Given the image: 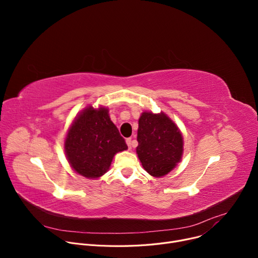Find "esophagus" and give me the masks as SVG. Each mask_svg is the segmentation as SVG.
<instances>
[{"instance_id":"34e87169","label":"esophagus","mask_w":258,"mask_h":258,"mask_svg":"<svg viewBox=\"0 0 258 258\" xmlns=\"http://www.w3.org/2000/svg\"><path fill=\"white\" fill-rule=\"evenodd\" d=\"M126 145H127V147H128V149L131 150L132 147H133V141H132L131 138H130V139H126Z\"/></svg>"}]
</instances>
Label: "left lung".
Masks as SVG:
<instances>
[{"label": "left lung", "instance_id": "8db88e82", "mask_svg": "<svg viewBox=\"0 0 258 258\" xmlns=\"http://www.w3.org/2000/svg\"><path fill=\"white\" fill-rule=\"evenodd\" d=\"M137 154L149 174L160 177L171 171L182 155V136L163 112H143L139 118Z\"/></svg>", "mask_w": 258, "mask_h": 258}]
</instances>
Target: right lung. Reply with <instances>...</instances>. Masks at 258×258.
Segmentation results:
<instances>
[{"label": "right lung", "mask_w": 258, "mask_h": 258, "mask_svg": "<svg viewBox=\"0 0 258 258\" xmlns=\"http://www.w3.org/2000/svg\"><path fill=\"white\" fill-rule=\"evenodd\" d=\"M64 149L72 169L85 177L98 178L109 169L117 152L127 149V145L110 119L108 109L89 106L69 127Z\"/></svg>", "instance_id": "obj_1"}]
</instances>
